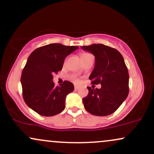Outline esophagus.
<instances>
[{
	"mask_svg": "<svg viewBox=\"0 0 154 154\" xmlns=\"http://www.w3.org/2000/svg\"><path fill=\"white\" fill-rule=\"evenodd\" d=\"M79 86H77V85H75V89L76 90V91H77V90H79Z\"/></svg>",
	"mask_w": 154,
	"mask_h": 154,
	"instance_id": "esophagus-1",
	"label": "esophagus"
}]
</instances>
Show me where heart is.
Instances as JSON below:
<instances>
[{
    "label": "heart",
    "mask_w": 154,
    "mask_h": 154,
    "mask_svg": "<svg viewBox=\"0 0 154 154\" xmlns=\"http://www.w3.org/2000/svg\"><path fill=\"white\" fill-rule=\"evenodd\" d=\"M91 56V55L89 54H88V53H82V54H80V57H81V59H82V60L86 59V58L88 57V56ZM71 77H72V79H73L74 81H75V82H76V83H79V82H80V80H79V79H78L76 78V77H75V75H72Z\"/></svg>",
    "instance_id": "obj_1"
}]
</instances>
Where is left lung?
<instances>
[{"label":"left lung","mask_w":154,"mask_h":154,"mask_svg":"<svg viewBox=\"0 0 154 154\" xmlns=\"http://www.w3.org/2000/svg\"><path fill=\"white\" fill-rule=\"evenodd\" d=\"M95 56V66L90 75L92 84L100 89L88 87V95L82 98L85 109L95 116H108L119 108L129 93V73L122 54L103 44L82 46Z\"/></svg>","instance_id":"1"}]
</instances>
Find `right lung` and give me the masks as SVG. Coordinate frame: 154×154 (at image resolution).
<instances>
[{
    "label": "right lung",
    "mask_w": 154,
    "mask_h": 154,
    "mask_svg": "<svg viewBox=\"0 0 154 154\" xmlns=\"http://www.w3.org/2000/svg\"><path fill=\"white\" fill-rule=\"evenodd\" d=\"M78 48L52 43L35 49L29 55L21 77L23 98L40 115L51 116L65 109L66 95L75 89L71 82L54 86V74L62 69L65 58Z\"/></svg>",
    "instance_id": "obj_1"
}]
</instances>
